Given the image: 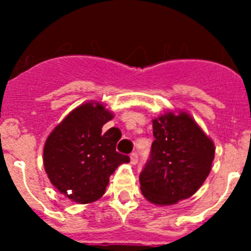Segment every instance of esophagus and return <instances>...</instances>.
I'll return each mask as SVG.
<instances>
[{
	"instance_id": "esophagus-1",
	"label": "esophagus",
	"mask_w": 251,
	"mask_h": 251,
	"mask_svg": "<svg viewBox=\"0 0 251 251\" xmlns=\"http://www.w3.org/2000/svg\"><path fill=\"white\" fill-rule=\"evenodd\" d=\"M130 163L132 165H137V162H138V154L136 152H132L130 153Z\"/></svg>"
}]
</instances>
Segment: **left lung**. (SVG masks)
I'll return each mask as SVG.
<instances>
[{
    "instance_id": "left-lung-1",
    "label": "left lung",
    "mask_w": 251,
    "mask_h": 251,
    "mask_svg": "<svg viewBox=\"0 0 251 251\" xmlns=\"http://www.w3.org/2000/svg\"><path fill=\"white\" fill-rule=\"evenodd\" d=\"M152 123L154 141L139 175L142 194L154 205H174L205 182L215 157L214 142L182 110L167 112Z\"/></svg>"
}]
</instances>
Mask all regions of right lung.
<instances>
[{"instance_id": "right-lung-1", "label": "right lung", "mask_w": 251, "mask_h": 251, "mask_svg": "<svg viewBox=\"0 0 251 251\" xmlns=\"http://www.w3.org/2000/svg\"><path fill=\"white\" fill-rule=\"evenodd\" d=\"M113 118L99 101L75 108L50 133L44 146V167L60 194L77 203L100 199L110 175L129 157L115 151L122 133L118 128L103 132Z\"/></svg>"}]
</instances>
